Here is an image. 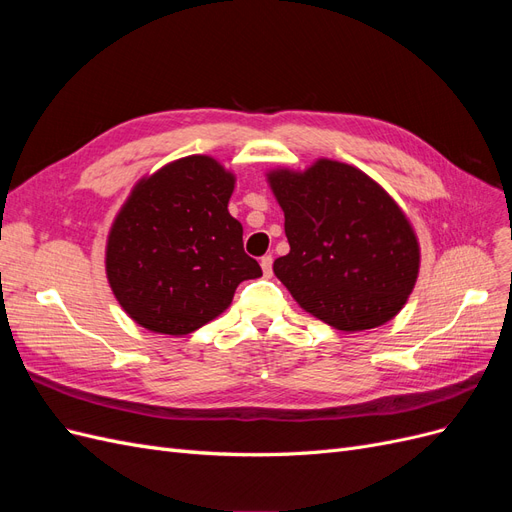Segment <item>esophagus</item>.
<instances>
[{
	"mask_svg": "<svg viewBox=\"0 0 512 512\" xmlns=\"http://www.w3.org/2000/svg\"><path fill=\"white\" fill-rule=\"evenodd\" d=\"M260 267H262V273H265V277H271L273 275V256L267 254L260 258Z\"/></svg>",
	"mask_w": 512,
	"mask_h": 512,
	"instance_id": "1",
	"label": "esophagus"
}]
</instances>
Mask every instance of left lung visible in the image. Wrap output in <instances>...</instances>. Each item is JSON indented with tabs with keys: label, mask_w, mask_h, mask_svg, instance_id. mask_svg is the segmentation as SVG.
Masks as SVG:
<instances>
[{
	"label": "left lung",
	"mask_w": 512,
	"mask_h": 512,
	"mask_svg": "<svg viewBox=\"0 0 512 512\" xmlns=\"http://www.w3.org/2000/svg\"><path fill=\"white\" fill-rule=\"evenodd\" d=\"M267 181L290 243L273 273L292 299L348 333L395 318L416 284L421 247L391 194L363 170L327 158L305 170H269Z\"/></svg>",
	"instance_id": "obj_1"
}]
</instances>
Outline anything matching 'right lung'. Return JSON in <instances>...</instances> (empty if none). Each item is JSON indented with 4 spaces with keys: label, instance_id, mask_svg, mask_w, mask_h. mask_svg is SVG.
Wrapping results in <instances>:
<instances>
[{
    "label": "right lung",
    "instance_id": "obj_1",
    "mask_svg": "<svg viewBox=\"0 0 512 512\" xmlns=\"http://www.w3.org/2000/svg\"><path fill=\"white\" fill-rule=\"evenodd\" d=\"M237 177L211 156H188L134 185L106 241V277L136 324L188 335L218 318L262 269L243 252L228 213Z\"/></svg>",
    "mask_w": 512,
    "mask_h": 512
}]
</instances>
